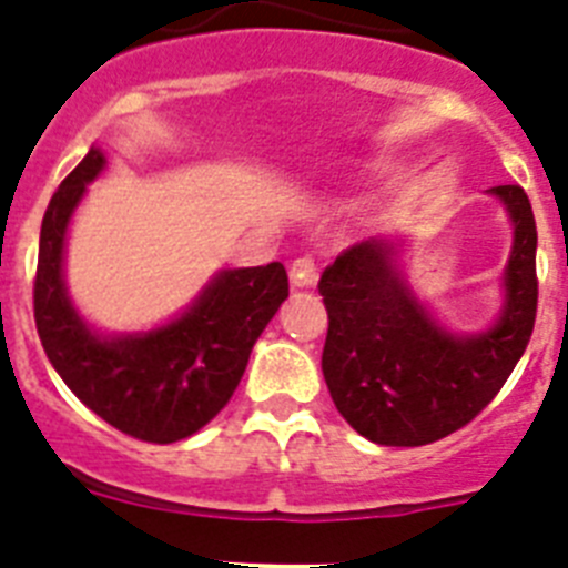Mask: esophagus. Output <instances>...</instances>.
Masks as SVG:
<instances>
[{"label":"esophagus","instance_id":"obj_1","mask_svg":"<svg viewBox=\"0 0 568 568\" xmlns=\"http://www.w3.org/2000/svg\"><path fill=\"white\" fill-rule=\"evenodd\" d=\"M290 281H293V287H313L315 281H318V267H315V258L310 255H301L290 264Z\"/></svg>","mask_w":568,"mask_h":568}]
</instances>
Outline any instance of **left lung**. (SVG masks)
Returning a JSON list of instances; mask_svg holds the SVG:
<instances>
[{
    "mask_svg": "<svg viewBox=\"0 0 568 568\" xmlns=\"http://www.w3.org/2000/svg\"><path fill=\"white\" fill-rule=\"evenodd\" d=\"M491 193L511 224L506 304L480 335L440 329L395 270L386 239L353 244L318 281L329 315L321 369L338 413L364 438L424 446L453 435L500 393L524 355L538 313V227L520 184Z\"/></svg>",
    "mask_w": 568,
    "mask_h": 568,
    "instance_id": "8db88e82",
    "label": "left lung"
}]
</instances>
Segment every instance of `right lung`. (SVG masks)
Listing matches in <instances>:
<instances>
[{"label":"right lung","instance_id":"obj_1","mask_svg":"<svg viewBox=\"0 0 568 568\" xmlns=\"http://www.w3.org/2000/svg\"><path fill=\"white\" fill-rule=\"evenodd\" d=\"M104 168L90 148L50 199L39 235L33 318L50 364L84 406L130 438L173 444L222 413L253 344L290 295L284 264L224 270L182 318L142 335L99 338L64 290V233L79 199Z\"/></svg>","mask_w":568,"mask_h":568}]
</instances>
